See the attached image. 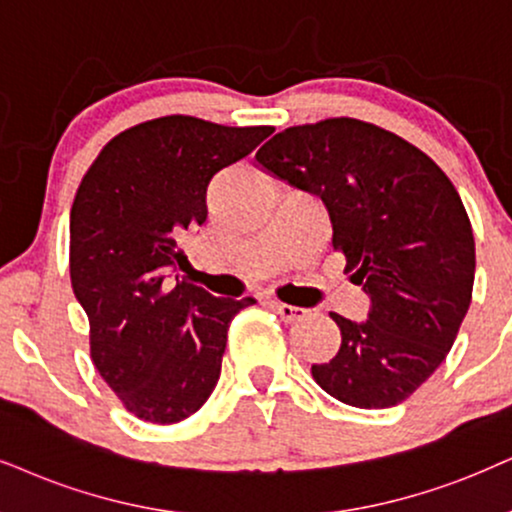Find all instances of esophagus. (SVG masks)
I'll list each match as a JSON object with an SVG mask.
<instances>
[{
    "label": "esophagus",
    "mask_w": 512,
    "mask_h": 512,
    "mask_svg": "<svg viewBox=\"0 0 512 512\" xmlns=\"http://www.w3.org/2000/svg\"><path fill=\"white\" fill-rule=\"evenodd\" d=\"M269 307L274 309V312L281 316L283 321H288V323H293V321H300L304 314H307V309H302V307H293V304H283V302H276V300H271L269 302Z\"/></svg>",
    "instance_id": "esophagus-1"
}]
</instances>
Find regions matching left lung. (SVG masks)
<instances>
[{
    "mask_svg": "<svg viewBox=\"0 0 512 512\" xmlns=\"http://www.w3.org/2000/svg\"><path fill=\"white\" fill-rule=\"evenodd\" d=\"M255 160L323 200L333 250L371 295L366 321L331 312L342 342L314 380L357 409L401 404L446 359L472 300L475 238L456 186L420 148L357 118L283 129Z\"/></svg>",
    "mask_w": 512,
    "mask_h": 512,
    "instance_id": "8db88e82",
    "label": "left lung"
}]
</instances>
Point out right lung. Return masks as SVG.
I'll return each instance as SVG.
<instances>
[{"label": "right lung", "instance_id": "add662e5", "mask_svg": "<svg viewBox=\"0 0 512 512\" xmlns=\"http://www.w3.org/2000/svg\"><path fill=\"white\" fill-rule=\"evenodd\" d=\"M274 127H226L191 115L139 122L89 165L70 210V283L89 319L96 371L139 420L179 423L215 390L226 331L252 297L167 286L184 267L179 238L208 219V184Z\"/></svg>", "mask_w": 512, "mask_h": 512}]
</instances>
